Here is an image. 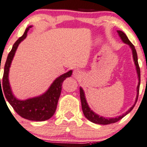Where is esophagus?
<instances>
[{
  "label": "esophagus",
  "instance_id": "obj_1",
  "mask_svg": "<svg viewBox=\"0 0 147 147\" xmlns=\"http://www.w3.org/2000/svg\"><path fill=\"white\" fill-rule=\"evenodd\" d=\"M82 72L81 70H80V69H75V70H74L73 75L75 76V77H76V78H79V77L82 76Z\"/></svg>",
  "mask_w": 147,
  "mask_h": 147
}]
</instances>
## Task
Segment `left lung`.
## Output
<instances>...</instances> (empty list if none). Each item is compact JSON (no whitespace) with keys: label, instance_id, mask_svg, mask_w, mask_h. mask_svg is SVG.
<instances>
[{"label":"left lung","instance_id":"1","mask_svg":"<svg viewBox=\"0 0 147 147\" xmlns=\"http://www.w3.org/2000/svg\"><path fill=\"white\" fill-rule=\"evenodd\" d=\"M117 33H119V37H120L121 39L122 40V41H123L124 43H125V44L128 45L129 46H130V47L131 48L132 51H133V60H134V62H135V66H136L137 73H138V81H139V82H138V87H137V97H136V99H135V104H134L126 112L124 113L123 114L119 116L118 117H115V118H106V117H103L102 116L98 115V114H96V113L93 112V110H91V108L88 107V105L86 102V98H85L84 92L82 87H80V99H81L82 111H83V113L84 114L85 117H86L88 121H90L93 122V123H94L102 124V125H107V124L114 123H116V122L119 121V120H121V119L123 118V117H125V115H127L129 112H131L132 109H133L134 107H135L137 101H138V95H139V91H140V69L139 67V64H138V54H137L136 49H135V46L130 42V40H128V37L126 36V35H125L123 32H122L121 30H117Z\"/></svg>","mask_w":147,"mask_h":147}]
</instances>
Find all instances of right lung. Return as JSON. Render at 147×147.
Masks as SVG:
<instances>
[{
  "instance_id": "add662e5",
  "label": "right lung",
  "mask_w": 147,
  "mask_h": 147,
  "mask_svg": "<svg viewBox=\"0 0 147 147\" xmlns=\"http://www.w3.org/2000/svg\"><path fill=\"white\" fill-rule=\"evenodd\" d=\"M30 27H32V26L26 29L24 35L15 42L12 50L8 54L4 67L3 82L2 84H0V91L1 92L2 90V93L3 92V96L4 95L3 97H5L11 106L13 107L14 111L19 116L30 121H43L49 119L55 113L58 101L61 93L63 82L67 77H70L72 75V71H68L60 77H57L51 84L49 89L41 96L29 98L25 100H20L14 97L9 86L8 79L9 67L19 43L26 38L27 33Z\"/></svg>"
}]
</instances>
